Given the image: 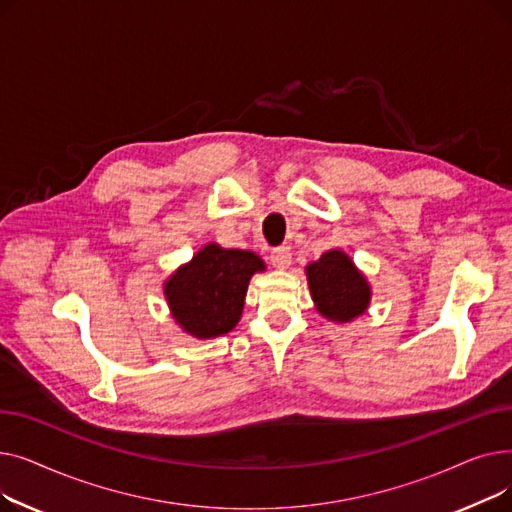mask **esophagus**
Here are the masks:
<instances>
[{"mask_svg": "<svg viewBox=\"0 0 512 512\" xmlns=\"http://www.w3.org/2000/svg\"><path fill=\"white\" fill-rule=\"evenodd\" d=\"M270 261L274 267H278V270H286V267H290V263H292V253L288 247H278L272 251Z\"/></svg>", "mask_w": 512, "mask_h": 512, "instance_id": "34e87169", "label": "esophagus"}]
</instances>
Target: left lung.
<instances>
[{
	"label": "left lung",
	"instance_id": "obj_1",
	"mask_svg": "<svg viewBox=\"0 0 512 512\" xmlns=\"http://www.w3.org/2000/svg\"><path fill=\"white\" fill-rule=\"evenodd\" d=\"M313 305L321 317L334 324H351L367 313L371 284L351 255L332 249L305 267Z\"/></svg>",
	"mask_w": 512,
	"mask_h": 512
}]
</instances>
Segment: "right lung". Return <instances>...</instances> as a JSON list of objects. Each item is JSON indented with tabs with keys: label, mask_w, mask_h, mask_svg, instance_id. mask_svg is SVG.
Segmentation results:
<instances>
[{
	"label": "right lung",
	"mask_w": 512,
	"mask_h": 512,
	"mask_svg": "<svg viewBox=\"0 0 512 512\" xmlns=\"http://www.w3.org/2000/svg\"><path fill=\"white\" fill-rule=\"evenodd\" d=\"M259 272L265 261L257 253L207 242L164 280L170 315L197 340L224 336L240 321L249 282Z\"/></svg>",
	"instance_id": "obj_1"
}]
</instances>
